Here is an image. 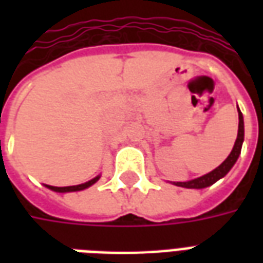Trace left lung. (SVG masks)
Segmentation results:
<instances>
[{
    "label": "left lung",
    "instance_id": "1",
    "mask_svg": "<svg viewBox=\"0 0 263 263\" xmlns=\"http://www.w3.org/2000/svg\"><path fill=\"white\" fill-rule=\"evenodd\" d=\"M238 118H239V124H238V135H237V141L234 143V148H232L231 154L228 155L222 163H221L218 167H215L214 171L210 172L207 175H204L201 177H197V179H193L190 182H177L175 183L176 186H180V187H186V189H204L209 187L211 184H214L217 180H220L221 177H224L231 171V167L235 165L237 162L238 156L241 154V148H242V142H243V118L241 111L238 109Z\"/></svg>",
    "mask_w": 263,
    "mask_h": 263
}]
</instances>
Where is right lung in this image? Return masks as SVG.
Masks as SVG:
<instances>
[{
	"label": "right lung",
	"mask_w": 263,
	"mask_h": 263,
	"mask_svg": "<svg viewBox=\"0 0 263 263\" xmlns=\"http://www.w3.org/2000/svg\"><path fill=\"white\" fill-rule=\"evenodd\" d=\"M100 176L94 177L91 180H88V182L83 183V184H77V186H66V187H56V186H48L46 184V187H49L50 190H53V192H59V193H66V192H79V190H84V189L90 187L91 184L97 182Z\"/></svg>",
	"instance_id": "obj_1"
}]
</instances>
